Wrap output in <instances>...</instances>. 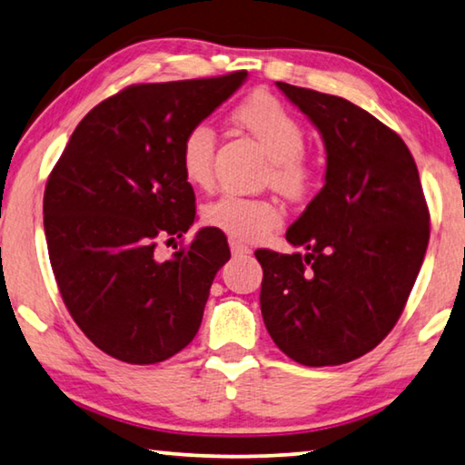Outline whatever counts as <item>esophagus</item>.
I'll list each match as a JSON object with an SVG mask.
<instances>
[{"mask_svg": "<svg viewBox=\"0 0 465 465\" xmlns=\"http://www.w3.org/2000/svg\"><path fill=\"white\" fill-rule=\"evenodd\" d=\"M230 248H232L233 256H248L250 252H252V250H250L248 246L240 244V242H235V240H230Z\"/></svg>", "mask_w": 465, "mask_h": 465, "instance_id": "esophagus-1", "label": "esophagus"}]
</instances>
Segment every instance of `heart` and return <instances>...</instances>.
I'll return each mask as SVG.
<instances>
[{
  "instance_id": "1",
  "label": "heart",
  "mask_w": 465,
  "mask_h": 465,
  "mask_svg": "<svg viewBox=\"0 0 465 465\" xmlns=\"http://www.w3.org/2000/svg\"><path fill=\"white\" fill-rule=\"evenodd\" d=\"M233 120L259 140L271 157L269 182L287 198L308 194L314 182V167L304 154L306 132L298 117L282 101L256 93L240 103ZM215 132L196 124L182 138L180 167L183 178L196 188L213 183ZM282 211L267 198L221 194L203 206V221L235 242H256L282 225Z\"/></svg>"
}]
</instances>
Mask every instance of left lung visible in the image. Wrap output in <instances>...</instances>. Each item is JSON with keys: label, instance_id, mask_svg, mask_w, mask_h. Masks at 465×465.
I'll return each instance as SVG.
<instances>
[{"label": "left lung", "instance_id": "1", "mask_svg": "<svg viewBox=\"0 0 465 465\" xmlns=\"http://www.w3.org/2000/svg\"><path fill=\"white\" fill-rule=\"evenodd\" d=\"M325 140V186L285 238L306 254L256 250L261 311L285 356L337 366L400 319L422 267L430 213L403 140L348 99L277 83Z\"/></svg>", "mask_w": 465, "mask_h": 465}]
</instances>
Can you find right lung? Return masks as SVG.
I'll return each mask as SVG.
<instances>
[{"instance_id": "obj_1", "label": "right lung", "mask_w": 465, "mask_h": 465, "mask_svg": "<svg viewBox=\"0 0 465 465\" xmlns=\"http://www.w3.org/2000/svg\"><path fill=\"white\" fill-rule=\"evenodd\" d=\"M246 76L126 86L83 117L49 173L43 225L57 287L80 331L115 360L163 362L198 333L232 256L227 238L204 227L167 261L157 244L182 238L196 217L183 134Z\"/></svg>"}]
</instances>
